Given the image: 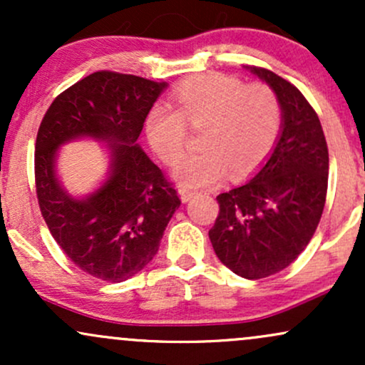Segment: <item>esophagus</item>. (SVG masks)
<instances>
[{"mask_svg":"<svg viewBox=\"0 0 365 365\" xmlns=\"http://www.w3.org/2000/svg\"><path fill=\"white\" fill-rule=\"evenodd\" d=\"M178 195L180 199H182V202H188L190 199H194L195 192L188 190V188H178Z\"/></svg>","mask_w":365,"mask_h":365,"instance_id":"1","label":"esophagus"}]
</instances>
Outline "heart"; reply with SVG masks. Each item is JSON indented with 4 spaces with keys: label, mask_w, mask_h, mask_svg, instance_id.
I'll list each match as a JSON object with an SVG mask.
<instances>
[{
    "label": "heart",
    "mask_w": 365,
    "mask_h": 365,
    "mask_svg": "<svg viewBox=\"0 0 365 365\" xmlns=\"http://www.w3.org/2000/svg\"><path fill=\"white\" fill-rule=\"evenodd\" d=\"M173 110L156 104L145 116L149 145L166 165L185 154V125L202 135L194 156L173 170L175 182L187 188L212 187L226 173L242 178L267 158L282 128V108L269 87L244 86L238 78L206 73L183 82L173 94Z\"/></svg>",
    "instance_id": "heart-1"
}]
</instances>
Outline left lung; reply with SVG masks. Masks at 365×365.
<instances>
[{"mask_svg":"<svg viewBox=\"0 0 365 365\" xmlns=\"http://www.w3.org/2000/svg\"><path fill=\"white\" fill-rule=\"evenodd\" d=\"M273 89L282 130L266 163L240 187L216 197L209 230L221 262L247 279L266 278L299 257L319 225L328 190V145L302 92L273 72L247 66Z\"/></svg>","mask_w":365,"mask_h":365,"instance_id":"obj_1","label":"left lung"}]
</instances>
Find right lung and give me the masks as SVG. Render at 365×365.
Returning <instances> with one entry per match:
<instances>
[{
	"label": "right lung",
	"instance_id": "obj_1",
	"mask_svg": "<svg viewBox=\"0 0 365 365\" xmlns=\"http://www.w3.org/2000/svg\"><path fill=\"white\" fill-rule=\"evenodd\" d=\"M166 82L96 72L51 103L36 139V192L61 250L82 271L120 283L153 261L180 199L137 144ZM78 138L107 144L110 166L94 192L75 197L57 178V150Z\"/></svg>",
	"mask_w": 365,
	"mask_h": 365
}]
</instances>
